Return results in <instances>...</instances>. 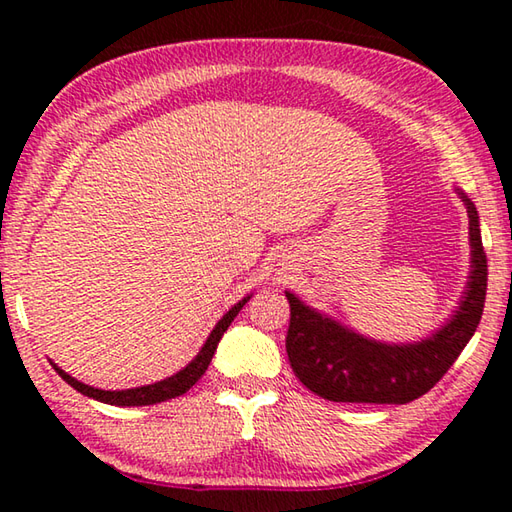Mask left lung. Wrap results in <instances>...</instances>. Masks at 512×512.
<instances>
[{
    "mask_svg": "<svg viewBox=\"0 0 512 512\" xmlns=\"http://www.w3.org/2000/svg\"><path fill=\"white\" fill-rule=\"evenodd\" d=\"M456 194L470 219V275L458 307L433 334L411 343L370 339L284 291L291 305L287 354L311 393L329 402L406 404L429 393L452 368L479 327L488 287L479 212L461 189Z\"/></svg>",
    "mask_w": 512,
    "mask_h": 512,
    "instance_id": "8db88e82",
    "label": "left lung"
}]
</instances>
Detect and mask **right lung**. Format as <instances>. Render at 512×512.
Masks as SVG:
<instances>
[{"mask_svg": "<svg viewBox=\"0 0 512 512\" xmlns=\"http://www.w3.org/2000/svg\"><path fill=\"white\" fill-rule=\"evenodd\" d=\"M253 296V293H250ZM250 296L241 298L237 305H232L228 311H225L223 318L219 323L214 325V329L207 336V341L203 343V348L198 350L196 357L187 363L183 370H178L176 375H171L167 379H160L155 381V384H146V386H137V388H124V391H103V388H94L83 384V381L74 379L72 375H67L63 368H58L54 361H51V366L58 372L60 377H63L69 386L74 388V391H79L83 395L92 397V400L103 402V404H112V406H149V404H158V402H167L173 400V397H180L183 393H187L189 388H192L198 379L205 375L207 366H210V361L216 352V345H219L221 336L225 329L230 327L232 320L241 311V307L246 305L250 300Z\"/></svg>", "mask_w": 512, "mask_h": 512, "instance_id": "add662e5", "label": "right lung"}]
</instances>
